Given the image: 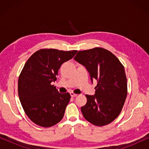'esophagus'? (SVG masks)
I'll return each instance as SVG.
<instances>
[{
	"label": "esophagus",
	"mask_w": 149,
	"mask_h": 149,
	"mask_svg": "<svg viewBox=\"0 0 149 149\" xmlns=\"http://www.w3.org/2000/svg\"><path fill=\"white\" fill-rule=\"evenodd\" d=\"M70 94L71 95V97H74L77 96V94H76V93H73V92H70Z\"/></svg>",
	"instance_id": "34e87169"
}]
</instances>
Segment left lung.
Wrapping results in <instances>:
<instances>
[{
  "label": "left lung",
  "mask_w": 149,
  "mask_h": 149,
  "mask_svg": "<svg viewBox=\"0 0 149 149\" xmlns=\"http://www.w3.org/2000/svg\"><path fill=\"white\" fill-rule=\"evenodd\" d=\"M74 60L85 67L91 83L96 80L95 94L86 95L87 103L81 108L83 117L97 126L107 125L121 113L127 97L125 69L115 55L95 47L79 51Z\"/></svg>",
  "instance_id": "left-lung-1"
}]
</instances>
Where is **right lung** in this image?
Listing matches in <instances>:
<instances>
[{"label":"right lung","mask_w":149,"mask_h":149,"mask_svg":"<svg viewBox=\"0 0 149 149\" xmlns=\"http://www.w3.org/2000/svg\"><path fill=\"white\" fill-rule=\"evenodd\" d=\"M77 51L40 49L26 62L18 79V95L25 113L36 125L49 127L64 117L70 101L68 93H60L51 85L57 80L61 65Z\"/></svg>","instance_id":"add662e5"}]
</instances>
